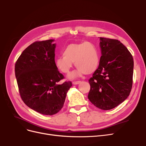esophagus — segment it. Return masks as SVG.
Returning a JSON list of instances; mask_svg holds the SVG:
<instances>
[{"label": "esophagus", "mask_w": 146, "mask_h": 146, "mask_svg": "<svg viewBox=\"0 0 146 146\" xmlns=\"http://www.w3.org/2000/svg\"><path fill=\"white\" fill-rule=\"evenodd\" d=\"M80 82H81L80 81H76V82H73L72 83L74 85H78V84H79Z\"/></svg>", "instance_id": "obj_1"}]
</instances>
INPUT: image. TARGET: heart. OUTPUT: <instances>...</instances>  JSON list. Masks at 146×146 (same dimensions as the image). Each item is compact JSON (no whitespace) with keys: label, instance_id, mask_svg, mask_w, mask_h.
<instances>
[{"label":"heart","instance_id":"obj_1","mask_svg":"<svg viewBox=\"0 0 146 146\" xmlns=\"http://www.w3.org/2000/svg\"><path fill=\"white\" fill-rule=\"evenodd\" d=\"M99 54L98 48L89 41L70 44L63 51V56L55 59V65L61 72L68 74L73 66L77 69L69 76L75 78L83 74H91L98 69L99 64Z\"/></svg>","mask_w":146,"mask_h":146}]
</instances>
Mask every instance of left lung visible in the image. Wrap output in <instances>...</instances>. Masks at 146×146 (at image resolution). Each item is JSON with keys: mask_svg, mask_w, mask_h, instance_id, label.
Returning a JSON list of instances; mask_svg holds the SVG:
<instances>
[{"mask_svg": "<svg viewBox=\"0 0 146 146\" xmlns=\"http://www.w3.org/2000/svg\"><path fill=\"white\" fill-rule=\"evenodd\" d=\"M102 56L98 68L89 80L88 98L96 107L109 110L129 96L133 84V58L117 39L100 38Z\"/></svg>", "mask_w": 146, "mask_h": 146, "instance_id": "left-lung-1", "label": "left lung"}]
</instances>
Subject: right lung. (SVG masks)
I'll return each instance as SVG.
<instances>
[{"instance_id": "1", "label": "right lung", "mask_w": 146, "mask_h": 146, "mask_svg": "<svg viewBox=\"0 0 146 146\" xmlns=\"http://www.w3.org/2000/svg\"><path fill=\"white\" fill-rule=\"evenodd\" d=\"M54 39L36 41L23 52L15 64V76L22 100L29 108L44 115H53L63 108L71 82L55 65Z\"/></svg>"}]
</instances>
